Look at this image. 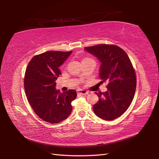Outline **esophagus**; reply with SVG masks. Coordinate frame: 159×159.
<instances>
[{
  "mask_svg": "<svg viewBox=\"0 0 159 159\" xmlns=\"http://www.w3.org/2000/svg\"><path fill=\"white\" fill-rule=\"evenodd\" d=\"M79 93L82 94V95H86V94H88V92L85 89H79Z\"/></svg>",
  "mask_w": 159,
  "mask_h": 159,
  "instance_id": "34e87169",
  "label": "esophagus"
}]
</instances>
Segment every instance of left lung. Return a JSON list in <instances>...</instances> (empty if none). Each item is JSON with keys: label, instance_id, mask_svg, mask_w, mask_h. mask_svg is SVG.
Here are the masks:
<instances>
[{"label": "left lung", "instance_id": "8db88e82", "mask_svg": "<svg viewBox=\"0 0 159 159\" xmlns=\"http://www.w3.org/2000/svg\"><path fill=\"white\" fill-rule=\"evenodd\" d=\"M85 50L99 60L101 82L108 83L107 92H96L99 100L93 107V112L104 120H113L121 116L133 101L137 85L133 66L127 54L117 46L99 44Z\"/></svg>", "mask_w": 159, "mask_h": 159}]
</instances>
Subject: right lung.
Here are the masks:
<instances>
[{
  "label": "right lung",
  "mask_w": 159,
  "mask_h": 159,
  "mask_svg": "<svg viewBox=\"0 0 159 159\" xmlns=\"http://www.w3.org/2000/svg\"><path fill=\"white\" fill-rule=\"evenodd\" d=\"M72 51H48L33 57L25 72V90L32 109L39 118L51 124L66 120L72 111V101L77 93L70 89L63 93L56 89L61 74L59 67Z\"/></svg>",
  "instance_id": "add662e5"
}]
</instances>
